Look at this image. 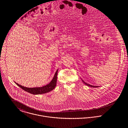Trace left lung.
I'll use <instances>...</instances> for the list:
<instances>
[{
    "label": "left lung",
    "mask_w": 128,
    "mask_h": 128,
    "mask_svg": "<svg viewBox=\"0 0 128 128\" xmlns=\"http://www.w3.org/2000/svg\"><path fill=\"white\" fill-rule=\"evenodd\" d=\"M82 81H83V82L85 84V85H86L87 86H89V87H92V88H94H94H96V87H98V86H92V85H90V84H88V83H85V82H84L83 80H82Z\"/></svg>",
    "instance_id": "8db88e82"
}]
</instances>
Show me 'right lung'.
I'll return each mask as SVG.
<instances>
[{
	"instance_id": "1",
	"label": "right lung",
	"mask_w": 128,
	"mask_h": 128,
	"mask_svg": "<svg viewBox=\"0 0 128 128\" xmlns=\"http://www.w3.org/2000/svg\"><path fill=\"white\" fill-rule=\"evenodd\" d=\"M58 70L56 71L55 73V75L50 83L48 84L43 86L42 87H36V88H28L24 87L20 85H19L18 83L15 82L18 86H19L20 88H22V90H24L25 91L29 93H30L32 94H45L46 92H49L53 90L56 86V80H57V74H58Z\"/></svg>"
}]
</instances>
